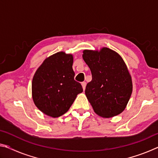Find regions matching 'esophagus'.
Masks as SVG:
<instances>
[{
	"mask_svg": "<svg viewBox=\"0 0 158 158\" xmlns=\"http://www.w3.org/2000/svg\"><path fill=\"white\" fill-rule=\"evenodd\" d=\"M81 85H82V88H83V89L84 90H85V85H86V83L85 82H82L81 83Z\"/></svg>",
	"mask_w": 158,
	"mask_h": 158,
	"instance_id": "1",
	"label": "esophagus"
}]
</instances>
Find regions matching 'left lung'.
Returning <instances> with one entry per match:
<instances>
[{"label": "left lung", "mask_w": 158, "mask_h": 158, "mask_svg": "<svg viewBox=\"0 0 158 158\" xmlns=\"http://www.w3.org/2000/svg\"><path fill=\"white\" fill-rule=\"evenodd\" d=\"M83 59L91 71L92 80L85 94L96 114L110 118L124 111L132 92V78L121 56L109 48L84 50Z\"/></svg>", "instance_id": "obj_1"}]
</instances>
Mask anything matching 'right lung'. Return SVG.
Segmentation results:
<instances>
[{"instance_id":"right-lung-1","label":"right lung","mask_w":158,"mask_h":158,"mask_svg":"<svg viewBox=\"0 0 158 158\" xmlns=\"http://www.w3.org/2000/svg\"><path fill=\"white\" fill-rule=\"evenodd\" d=\"M73 64V55L58 52L46 58L34 74L32 97L47 116L57 118L65 114L83 92L81 84L74 79Z\"/></svg>"}]
</instances>
